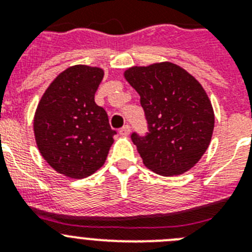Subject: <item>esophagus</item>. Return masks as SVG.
<instances>
[{
    "label": "esophagus",
    "instance_id": "1",
    "mask_svg": "<svg viewBox=\"0 0 252 252\" xmlns=\"http://www.w3.org/2000/svg\"><path fill=\"white\" fill-rule=\"evenodd\" d=\"M130 132H131V127L128 126V125L124 126V127L120 130V135H121V136H128V135H130Z\"/></svg>",
    "mask_w": 252,
    "mask_h": 252
}]
</instances>
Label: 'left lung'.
I'll return each mask as SVG.
<instances>
[{
  "label": "left lung",
  "mask_w": 252,
  "mask_h": 252,
  "mask_svg": "<svg viewBox=\"0 0 252 252\" xmlns=\"http://www.w3.org/2000/svg\"><path fill=\"white\" fill-rule=\"evenodd\" d=\"M125 79L140 94L149 133H132L146 168L173 177L192 169L208 149L215 112L201 83L170 62L131 66Z\"/></svg>",
  "instance_id": "8db88e82"
}]
</instances>
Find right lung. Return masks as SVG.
<instances>
[{
  "label": "right lung",
  "mask_w": 252,
  "mask_h": 252,
  "mask_svg": "<svg viewBox=\"0 0 252 252\" xmlns=\"http://www.w3.org/2000/svg\"><path fill=\"white\" fill-rule=\"evenodd\" d=\"M98 66L73 65L49 84L34 116V135L51 168L73 179L90 177L104 164L116 131L94 102L103 79Z\"/></svg>",
  "instance_id": "add662e5"
}]
</instances>
